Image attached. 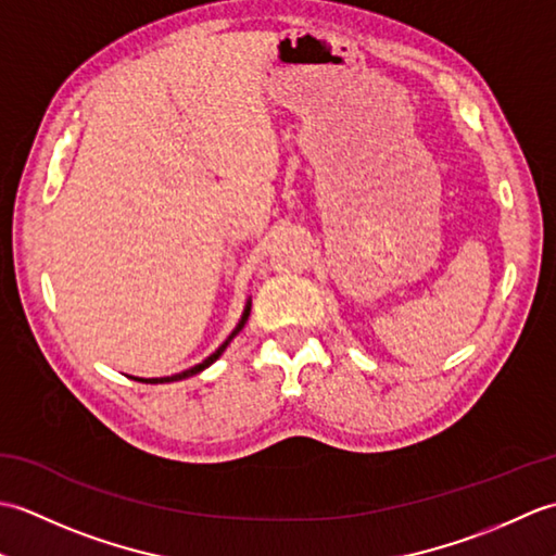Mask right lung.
Masks as SVG:
<instances>
[{"label": "right lung", "mask_w": 556, "mask_h": 556, "mask_svg": "<svg viewBox=\"0 0 556 556\" xmlns=\"http://www.w3.org/2000/svg\"><path fill=\"white\" fill-rule=\"evenodd\" d=\"M248 315H251V299L245 301L243 315H241L239 325L233 327V332H231L227 339H224V344H222L215 353H210V356H207L203 363H198V365H193V368H188V370H184V372H176V375H169V377H131V380H136V382H146V384H164V382H179V380H186V377H193V375H198V372H203L205 368H210V365L215 363V361L222 356L224 349H227V346L231 344V339L241 332L243 325L248 323Z\"/></svg>", "instance_id": "add662e5"}]
</instances>
